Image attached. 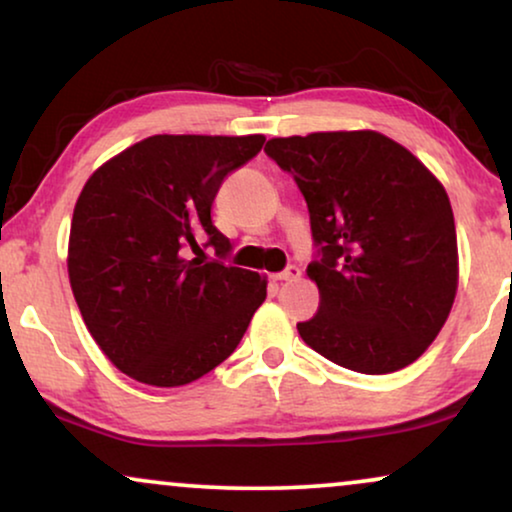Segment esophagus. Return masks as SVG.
Masks as SVG:
<instances>
[{"label": "esophagus", "instance_id": "34e87169", "mask_svg": "<svg viewBox=\"0 0 512 512\" xmlns=\"http://www.w3.org/2000/svg\"><path fill=\"white\" fill-rule=\"evenodd\" d=\"M298 277H300V268H296V265H289L284 272H277L275 275L277 282H296Z\"/></svg>", "mask_w": 512, "mask_h": 512}]
</instances>
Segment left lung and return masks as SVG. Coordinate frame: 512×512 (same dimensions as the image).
Returning a JSON list of instances; mask_svg holds the SVG:
<instances>
[{
	"label": "left lung",
	"mask_w": 512,
	"mask_h": 512,
	"mask_svg": "<svg viewBox=\"0 0 512 512\" xmlns=\"http://www.w3.org/2000/svg\"><path fill=\"white\" fill-rule=\"evenodd\" d=\"M265 153L310 209L319 310L298 333L366 375L410 366L450 317L459 284L454 214L422 160L375 130L275 137Z\"/></svg>",
	"instance_id": "left-lung-1"
}]
</instances>
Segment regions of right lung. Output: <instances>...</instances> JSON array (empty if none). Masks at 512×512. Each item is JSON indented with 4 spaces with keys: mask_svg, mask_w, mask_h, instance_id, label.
<instances>
[{
    "mask_svg": "<svg viewBox=\"0 0 512 512\" xmlns=\"http://www.w3.org/2000/svg\"><path fill=\"white\" fill-rule=\"evenodd\" d=\"M263 142L153 135L83 186L69 230V284L93 340L132 380L181 387L207 375L235 352L265 300L258 272L191 258L233 249L212 223V202Z\"/></svg>",
    "mask_w": 512,
    "mask_h": 512,
    "instance_id": "obj_1",
    "label": "right lung"
}]
</instances>
